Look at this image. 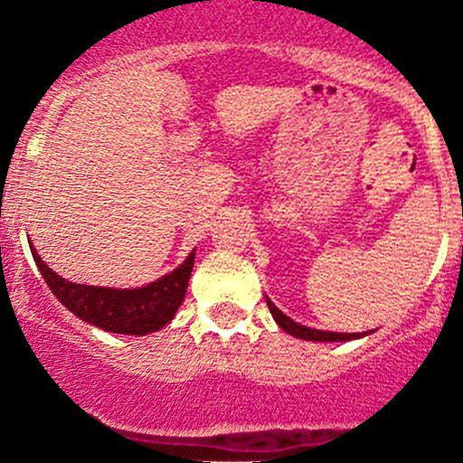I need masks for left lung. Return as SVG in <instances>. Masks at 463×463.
I'll return each instance as SVG.
<instances>
[{"label":"left lung","mask_w":463,"mask_h":463,"mask_svg":"<svg viewBox=\"0 0 463 463\" xmlns=\"http://www.w3.org/2000/svg\"><path fill=\"white\" fill-rule=\"evenodd\" d=\"M269 304V310H271L273 320L278 322V325L282 326V329L288 331V334H292V336L297 338H306V341H350V338H359L357 334H336V331H320V329H310V326H304L298 325V322L289 320L288 315L282 313V310H278L276 306L271 304V298H267Z\"/></svg>","instance_id":"left-lung-1"}]
</instances>
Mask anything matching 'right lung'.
<instances>
[{"instance_id": "obj_1", "label": "right lung", "mask_w": 463, "mask_h": 463, "mask_svg": "<svg viewBox=\"0 0 463 463\" xmlns=\"http://www.w3.org/2000/svg\"><path fill=\"white\" fill-rule=\"evenodd\" d=\"M32 255L48 288L73 315H79L80 320L99 329L113 331V334H132V336H143L171 322L185 298L187 280L194 267V252H190L175 271L150 282L146 288L113 289L64 280L43 264L34 248H32Z\"/></svg>"}]
</instances>
